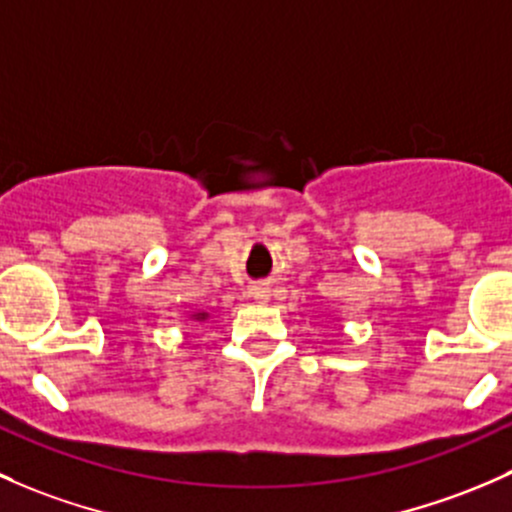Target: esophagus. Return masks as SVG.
<instances>
[{"label":"esophagus","mask_w":512,"mask_h":512,"mask_svg":"<svg viewBox=\"0 0 512 512\" xmlns=\"http://www.w3.org/2000/svg\"><path fill=\"white\" fill-rule=\"evenodd\" d=\"M252 297H255L257 301H267V299H270V287L260 284V287L252 289Z\"/></svg>","instance_id":"esophagus-1"}]
</instances>
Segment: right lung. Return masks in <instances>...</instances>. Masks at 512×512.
<instances>
[{
	"label": "right lung",
	"mask_w": 512,
	"mask_h": 512,
	"mask_svg": "<svg viewBox=\"0 0 512 512\" xmlns=\"http://www.w3.org/2000/svg\"><path fill=\"white\" fill-rule=\"evenodd\" d=\"M193 316H196V321H203V319H206L208 314H193Z\"/></svg>",
	"instance_id": "obj_1"
}]
</instances>
